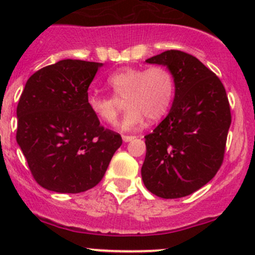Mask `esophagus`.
<instances>
[{"mask_svg":"<svg viewBox=\"0 0 255 255\" xmlns=\"http://www.w3.org/2000/svg\"><path fill=\"white\" fill-rule=\"evenodd\" d=\"M123 142H130L132 139H134V135H122Z\"/></svg>","mask_w":255,"mask_h":255,"instance_id":"34e87169","label":"esophagus"}]
</instances>
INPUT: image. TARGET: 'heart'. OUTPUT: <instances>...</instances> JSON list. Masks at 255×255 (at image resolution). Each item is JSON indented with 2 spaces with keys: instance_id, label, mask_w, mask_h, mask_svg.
I'll use <instances>...</instances> for the list:
<instances>
[{
  "instance_id": "obj_1",
  "label": "heart",
  "mask_w": 255,
  "mask_h": 255,
  "mask_svg": "<svg viewBox=\"0 0 255 255\" xmlns=\"http://www.w3.org/2000/svg\"><path fill=\"white\" fill-rule=\"evenodd\" d=\"M107 82L116 96L91 92L87 96V107L99 121L115 125L122 109L121 100H125L128 110L120 125L123 130L140 127L145 117L149 121L163 118L175 95L173 73L161 65L120 69L109 76Z\"/></svg>"
}]
</instances>
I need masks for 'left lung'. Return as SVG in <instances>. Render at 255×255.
I'll use <instances>...</instances> for the list:
<instances>
[{
  "label": "left lung",
  "instance_id": "left-lung-1",
  "mask_svg": "<svg viewBox=\"0 0 255 255\" xmlns=\"http://www.w3.org/2000/svg\"><path fill=\"white\" fill-rule=\"evenodd\" d=\"M145 61L173 73L175 97L168 116L144 137L142 179L151 194L179 199L201 189L222 165L230 102L221 80L190 54L166 50Z\"/></svg>",
  "mask_w": 255,
  "mask_h": 255
}]
</instances>
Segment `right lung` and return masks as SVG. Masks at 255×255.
Here are the masks:
<instances>
[{
	"label": "right lung",
	"mask_w": 255,
	"mask_h": 255,
	"mask_svg": "<svg viewBox=\"0 0 255 255\" xmlns=\"http://www.w3.org/2000/svg\"><path fill=\"white\" fill-rule=\"evenodd\" d=\"M102 63L64 59L28 79L17 106L20 150L35 181L60 194L96 186L122 138L87 107V90Z\"/></svg>",
	"instance_id": "obj_1"
}]
</instances>
